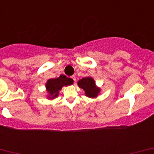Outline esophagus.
Returning a JSON list of instances; mask_svg holds the SVG:
<instances>
[{"instance_id": "1", "label": "esophagus", "mask_w": 154, "mask_h": 154, "mask_svg": "<svg viewBox=\"0 0 154 154\" xmlns=\"http://www.w3.org/2000/svg\"><path fill=\"white\" fill-rule=\"evenodd\" d=\"M71 79H72V80H74V83H75V82H76V77H75V76H74V75H73V76H71Z\"/></svg>"}]
</instances>
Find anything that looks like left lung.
<instances>
[{
    "instance_id": "left-lung-1",
    "label": "left lung",
    "mask_w": 154,
    "mask_h": 154,
    "mask_svg": "<svg viewBox=\"0 0 154 154\" xmlns=\"http://www.w3.org/2000/svg\"><path fill=\"white\" fill-rule=\"evenodd\" d=\"M78 86L85 91L86 95L90 97H97L100 88L95 86V83L91 77H84L78 82Z\"/></svg>"
}]
</instances>
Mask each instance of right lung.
<instances>
[{
  "label": "right lung",
  "instance_id": "1",
  "mask_svg": "<svg viewBox=\"0 0 154 154\" xmlns=\"http://www.w3.org/2000/svg\"><path fill=\"white\" fill-rule=\"evenodd\" d=\"M74 80L68 78L65 75H60V77L56 79H50L46 83V88L49 92V97L54 98L58 96L59 91L63 86H68L72 84Z\"/></svg>",
  "mask_w": 154,
  "mask_h": 154
}]
</instances>
